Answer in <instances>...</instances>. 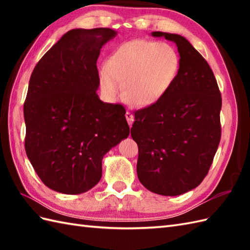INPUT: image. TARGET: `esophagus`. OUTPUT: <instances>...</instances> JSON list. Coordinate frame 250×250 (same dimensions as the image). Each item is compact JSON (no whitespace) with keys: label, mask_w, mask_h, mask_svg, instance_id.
Listing matches in <instances>:
<instances>
[{"label":"esophagus","mask_w":250,"mask_h":250,"mask_svg":"<svg viewBox=\"0 0 250 250\" xmlns=\"http://www.w3.org/2000/svg\"><path fill=\"white\" fill-rule=\"evenodd\" d=\"M125 118H126V121H128L130 128H131L132 124H133V121H134V116L132 115L130 111H126V113H125Z\"/></svg>","instance_id":"obj_1"}]
</instances>
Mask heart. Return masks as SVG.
<instances>
[{"mask_svg":"<svg viewBox=\"0 0 250 250\" xmlns=\"http://www.w3.org/2000/svg\"><path fill=\"white\" fill-rule=\"evenodd\" d=\"M179 68V56L168 44L129 41L117 46L107 62L100 66L101 89L113 101L124 83L125 93L132 102L150 106L166 97L176 81Z\"/></svg>","mask_w":250,"mask_h":250,"instance_id":"heart-1","label":"heart"}]
</instances>
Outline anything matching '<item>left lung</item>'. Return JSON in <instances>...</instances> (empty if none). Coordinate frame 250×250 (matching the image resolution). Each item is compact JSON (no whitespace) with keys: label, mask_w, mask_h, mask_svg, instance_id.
<instances>
[{"label":"left lung","mask_w":250,"mask_h":250,"mask_svg":"<svg viewBox=\"0 0 250 250\" xmlns=\"http://www.w3.org/2000/svg\"><path fill=\"white\" fill-rule=\"evenodd\" d=\"M151 35L176 44L180 68L166 97L135 111L131 136L142 185L174 196L198 187L208 173L221 137V94L208 63L184 36Z\"/></svg>","instance_id":"1"}]
</instances>
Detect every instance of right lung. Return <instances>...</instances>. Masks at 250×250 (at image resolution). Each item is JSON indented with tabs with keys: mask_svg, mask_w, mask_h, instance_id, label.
<instances>
[{
	"mask_svg": "<svg viewBox=\"0 0 250 250\" xmlns=\"http://www.w3.org/2000/svg\"><path fill=\"white\" fill-rule=\"evenodd\" d=\"M117 35L108 28L66 32L37 62L23 105L24 147L47 187L65 194L93 188L102 160L130 134L125 109L104 103L97 61Z\"/></svg>",
	"mask_w": 250,
	"mask_h": 250,
	"instance_id": "1",
	"label": "right lung"
}]
</instances>
